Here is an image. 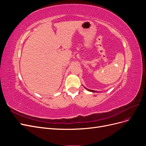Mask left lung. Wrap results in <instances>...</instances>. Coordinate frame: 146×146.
Here are the masks:
<instances>
[{
	"instance_id": "1",
	"label": "left lung",
	"mask_w": 146,
	"mask_h": 146,
	"mask_svg": "<svg viewBox=\"0 0 146 146\" xmlns=\"http://www.w3.org/2000/svg\"><path fill=\"white\" fill-rule=\"evenodd\" d=\"M84 87H85V86H84ZM85 89H86L88 91H91V92H98V91H94V90H89V89H87V88H86L85 87Z\"/></svg>"
}]
</instances>
